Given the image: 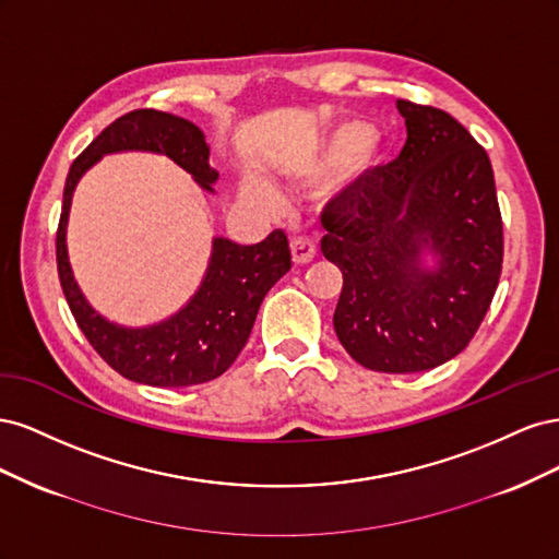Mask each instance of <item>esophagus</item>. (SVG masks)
Returning <instances> with one entry per match:
<instances>
[{"mask_svg":"<svg viewBox=\"0 0 559 559\" xmlns=\"http://www.w3.org/2000/svg\"><path fill=\"white\" fill-rule=\"evenodd\" d=\"M289 247H292V259L296 265H306L317 257V247L310 240L294 238Z\"/></svg>","mask_w":559,"mask_h":559,"instance_id":"1","label":"esophagus"}]
</instances>
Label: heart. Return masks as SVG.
I'll return each mask as SVG.
<instances>
[{
  "mask_svg": "<svg viewBox=\"0 0 559 559\" xmlns=\"http://www.w3.org/2000/svg\"><path fill=\"white\" fill-rule=\"evenodd\" d=\"M368 134L370 132L361 126L345 128L335 134V140L326 148L324 163L321 165H326V167L341 165L337 167L335 181L331 183L333 193H341V191L349 189V186L357 183L361 179V175L370 167V163H373V154H370V148L364 146L359 151H352L361 140H366ZM245 195H247V200L257 202V205H270V202H273V193H270L261 183H249L245 189Z\"/></svg>",
  "mask_w": 559,
  "mask_h": 559,
  "instance_id": "obj_1",
  "label": "heart"
}]
</instances>
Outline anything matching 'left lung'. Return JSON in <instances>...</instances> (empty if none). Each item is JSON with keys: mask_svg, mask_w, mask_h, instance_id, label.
I'll return each mask as SVG.
<instances>
[{"mask_svg": "<svg viewBox=\"0 0 559 559\" xmlns=\"http://www.w3.org/2000/svg\"><path fill=\"white\" fill-rule=\"evenodd\" d=\"M399 158L321 212V251L341 267L333 326L349 357L378 373H419L456 357L495 298L503 224L492 163L443 109L396 103ZM429 243L436 271L418 263Z\"/></svg>", "mask_w": 559, "mask_h": 559, "instance_id": "8db88e82", "label": "left lung"}]
</instances>
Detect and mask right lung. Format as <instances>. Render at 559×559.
<instances>
[{
	"label": "right lung",
	"mask_w": 559,
	"mask_h": 559,
	"mask_svg": "<svg viewBox=\"0 0 559 559\" xmlns=\"http://www.w3.org/2000/svg\"><path fill=\"white\" fill-rule=\"evenodd\" d=\"M114 151L165 154L207 191H212V183L218 177L210 167L205 134L186 118L156 109H134L109 123L76 156L64 181L56 261L67 306L93 349L123 378L151 386L210 382L226 373L238 359L270 286L292 267L289 240L282 230H273L263 242L251 247L216 238L207 277L179 314L148 329L109 324L79 292L67 261L64 228L79 177Z\"/></svg>",
	"instance_id": "1"
}]
</instances>
